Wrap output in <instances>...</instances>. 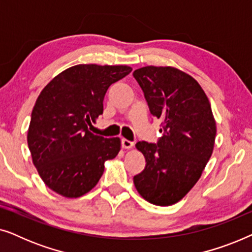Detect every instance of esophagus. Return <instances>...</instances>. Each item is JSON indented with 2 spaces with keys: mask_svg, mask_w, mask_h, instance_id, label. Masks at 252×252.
I'll use <instances>...</instances> for the list:
<instances>
[{
  "mask_svg": "<svg viewBox=\"0 0 252 252\" xmlns=\"http://www.w3.org/2000/svg\"><path fill=\"white\" fill-rule=\"evenodd\" d=\"M134 146V143L132 142V141L127 140V139H123L122 140V147L124 148V149H130Z\"/></svg>",
  "mask_w": 252,
  "mask_h": 252,
  "instance_id": "esophagus-1",
  "label": "esophagus"
}]
</instances>
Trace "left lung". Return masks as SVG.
I'll use <instances>...</instances> for the list:
<instances>
[{
	"label": "left lung",
	"mask_w": 252,
	"mask_h": 252,
	"mask_svg": "<svg viewBox=\"0 0 252 252\" xmlns=\"http://www.w3.org/2000/svg\"><path fill=\"white\" fill-rule=\"evenodd\" d=\"M133 77L163 134L157 143H136L146 167L134 185L146 201L172 205L194 187L212 155L217 128L211 105L198 82L178 68L146 66Z\"/></svg>",
	"instance_id": "left-lung-1"
}]
</instances>
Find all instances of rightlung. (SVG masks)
Listing matches in <instances>:
<instances>
[{
  "mask_svg": "<svg viewBox=\"0 0 252 252\" xmlns=\"http://www.w3.org/2000/svg\"><path fill=\"white\" fill-rule=\"evenodd\" d=\"M126 65L79 64L55 77L37 97L27 134L34 166L51 190L80 197L120 150L118 137L95 135L88 126L103 113L112 84L130 73Z\"/></svg>",
  "mask_w": 252,
  "mask_h": 252,
  "instance_id": "add662e5",
  "label": "right lung"
}]
</instances>
